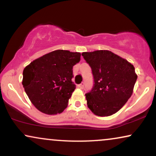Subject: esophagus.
Wrapping results in <instances>:
<instances>
[{"label": "esophagus", "mask_w": 156, "mask_h": 156, "mask_svg": "<svg viewBox=\"0 0 156 156\" xmlns=\"http://www.w3.org/2000/svg\"><path fill=\"white\" fill-rule=\"evenodd\" d=\"M78 88H80V89H83V87H84V83H81L78 85Z\"/></svg>", "instance_id": "obj_1"}]
</instances>
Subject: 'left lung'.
<instances>
[{
  "mask_svg": "<svg viewBox=\"0 0 156 156\" xmlns=\"http://www.w3.org/2000/svg\"><path fill=\"white\" fill-rule=\"evenodd\" d=\"M82 56L94 79L92 90L86 94L88 107L99 117L115 114L133 94L137 78L133 65L109 50L83 52Z\"/></svg>",
  "mask_w": 156,
  "mask_h": 156,
  "instance_id": "left-lung-1",
  "label": "left lung"
}]
</instances>
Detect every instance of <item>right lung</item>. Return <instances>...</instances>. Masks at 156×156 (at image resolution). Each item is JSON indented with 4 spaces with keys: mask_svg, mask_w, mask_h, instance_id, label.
<instances>
[{
    "mask_svg": "<svg viewBox=\"0 0 156 156\" xmlns=\"http://www.w3.org/2000/svg\"><path fill=\"white\" fill-rule=\"evenodd\" d=\"M80 52L58 50L33 60L23 69L22 85L31 103L42 113L60 114L76 89L73 67Z\"/></svg>",
    "mask_w": 156,
    "mask_h": 156,
    "instance_id": "right-lung-1",
    "label": "right lung"
}]
</instances>
